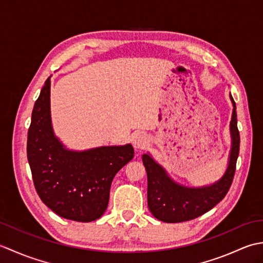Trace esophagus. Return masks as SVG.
<instances>
[{"mask_svg": "<svg viewBox=\"0 0 263 263\" xmlns=\"http://www.w3.org/2000/svg\"><path fill=\"white\" fill-rule=\"evenodd\" d=\"M149 143V138L143 135V133H139L133 139V146H135L136 149H144Z\"/></svg>", "mask_w": 263, "mask_h": 263, "instance_id": "esophagus-1", "label": "esophagus"}]
</instances>
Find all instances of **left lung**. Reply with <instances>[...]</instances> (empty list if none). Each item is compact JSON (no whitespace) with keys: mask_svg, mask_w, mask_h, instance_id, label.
Listing matches in <instances>:
<instances>
[{"mask_svg":"<svg viewBox=\"0 0 263 263\" xmlns=\"http://www.w3.org/2000/svg\"><path fill=\"white\" fill-rule=\"evenodd\" d=\"M233 104L231 131V152L227 168L219 180L210 185L191 187L175 182L163 166L159 165L150 154L142 155L143 165L148 177V206L160 221L181 222L194 219L214 208L225 198L230 190L236 160L239 153V132L237 128L236 105L231 95Z\"/></svg>","mask_w":263,"mask_h":263,"instance_id":"8db88e82","label":"left lung"}]
</instances>
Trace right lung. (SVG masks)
Wrapping results in <instances>:
<instances>
[{"label":"right lung","instance_id":"right-lung-1","mask_svg":"<svg viewBox=\"0 0 263 263\" xmlns=\"http://www.w3.org/2000/svg\"><path fill=\"white\" fill-rule=\"evenodd\" d=\"M130 143L70 150L55 136L51 117V77L36 100L28 130L27 157L39 198L70 220H96L106 211L116 173L133 158Z\"/></svg>","mask_w":263,"mask_h":263}]
</instances>
